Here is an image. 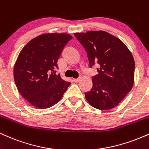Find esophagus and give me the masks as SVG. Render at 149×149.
Instances as JSON below:
<instances>
[{"mask_svg": "<svg viewBox=\"0 0 149 149\" xmlns=\"http://www.w3.org/2000/svg\"><path fill=\"white\" fill-rule=\"evenodd\" d=\"M80 80V78H73V81L76 82H78Z\"/></svg>", "mask_w": 149, "mask_h": 149, "instance_id": "1", "label": "esophagus"}]
</instances>
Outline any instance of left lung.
Instances as JSON below:
<instances>
[{
    "label": "left lung",
    "instance_id": "obj_1",
    "mask_svg": "<svg viewBox=\"0 0 149 149\" xmlns=\"http://www.w3.org/2000/svg\"><path fill=\"white\" fill-rule=\"evenodd\" d=\"M87 53L89 67L97 64L98 74L92 77L93 87L85 93L89 105L110 110L131 90L135 61L128 48L117 37L105 31L74 33Z\"/></svg>",
    "mask_w": 149,
    "mask_h": 149
}]
</instances>
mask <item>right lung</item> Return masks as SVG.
<instances>
[{
	"instance_id": "1",
	"label": "right lung",
	"mask_w": 149,
	"mask_h": 149,
	"mask_svg": "<svg viewBox=\"0 0 149 149\" xmlns=\"http://www.w3.org/2000/svg\"><path fill=\"white\" fill-rule=\"evenodd\" d=\"M72 36L47 33L32 39L19 53L14 78L22 96L37 108L46 109L58 103L71 82L62 80L57 61Z\"/></svg>"
}]
</instances>
